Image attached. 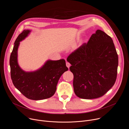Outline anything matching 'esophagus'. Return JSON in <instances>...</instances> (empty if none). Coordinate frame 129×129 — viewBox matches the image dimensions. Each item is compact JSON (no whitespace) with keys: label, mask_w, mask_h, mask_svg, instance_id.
I'll return each mask as SVG.
<instances>
[{"label":"esophagus","mask_w":129,"mask_h":129,"mask_svg":"<svg viewBox=\"0 0 129 129\" xmlns=\"http://www.w3.org/2000/svg\"><path fill=\"white\" fill-rule=\"evenodd\" d=\"M66 66L67 67V68H68V69H69V68H70V67L71 66V64H70V63L66 62Z\"/></svg>","instance_id":"1"}]
</instances>
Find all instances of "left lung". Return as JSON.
<instances>
[{"label": "left lung", "mask_w": 129, "mask_h": 129, "mask_svg": "<svg viewBox=\"0 0 129 129\" xmlns=\"http://www.w3.org/2000/svg\"><path fill=\"white\" fill-rule=\"evenodd\" d=\"M75 94L84 99L101 97L114 85L118 57L112 39L101 30L68 56Z\"/></svg>", "instance_id": "8db88e82"}]
</instances>
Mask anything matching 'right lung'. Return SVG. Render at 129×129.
Here are the masks:
<instances>
[{
  "mask_svg": "<svg viewBox=\"0 0 129 129\" xmlns=\"http://www.w3.org/2000/svg\"><path fill=\"white\" fill-rule=\"evenodd\" d=\"M25 29L14 42L10 58L11 77L14 86L27 98L40 100L52 96L55 93L58 82L62 74L68 70L64 59L48 60L38 70L26 72L19 67L17 51L20 42L30 33Z\"/></svg>",
  "mask_w": 129,
  "mask_h": 129,
  "instance_id": "right-lung-1",
  "label": "right lung"
}]
</instances>
